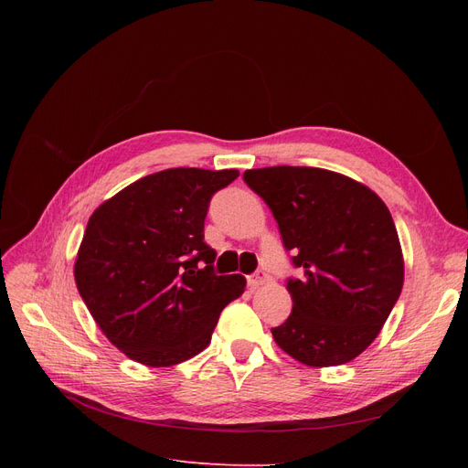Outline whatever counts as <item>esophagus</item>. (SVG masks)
Wrapping results in <instances>:
<instances>
[{
	"label": "esophagus",
	"mask_w": 468,
	"mask_h": 468,
	"mask_svg": "<svg viewBox=\"0 0 468 468\" xmlns=\"http://www.w3.org/2000/svg\"><path fill=\"white\" fill-rule=\"evenodd\" d=\"M265 281H267V273H265V271H256V273L248 277V287H250L251 291H256L258 287L263 285Z\"/></svg>",
	"instance_id": "esophagus-1"
}]
</instances>
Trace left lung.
<instances>
[{
	"instance_id": "obj_1",
	"label": "left lung",
	"mask_w": 468,
	"mask_h": 468,
	"mask_svg": "<svg viewBox=\"0 0 468 468\" xmlns=\"http://www.w3.org/2000/svg\"><path fill=\"white\" fill-rule=\"evenodd\" d=\"M271 208L301 279H289L291 316L275 344L308 367L344 365L369 347L404 285L390 210L363 183L322 167L246 169Z\"/></svg>"
}]
</instances>
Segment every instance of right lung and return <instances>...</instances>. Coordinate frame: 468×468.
<instances>
[{
	"mask_svg": "<svg viewBox=\"0 0 468 468\" xmlns=\"http://www.w3.org/2000/svg\"><path fill=\"white\" fill-rule=\"evenodd\" d=\"M238 169L172 167L131 183L90 217L74 263L83 303L109 342L148 367L201 353L222 308L246 289L215 275L205 244L210 197ZM206 261V267L198 265Z\"/></svg>",
	"mask_w": 468,
	"mask_h": 468,
	"instance_id": "right-lung-1",
	"label": "right lung"
}]
</instances>
